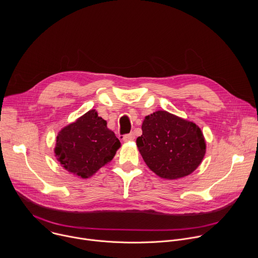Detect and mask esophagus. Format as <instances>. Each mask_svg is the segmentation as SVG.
Wrapping results in <instances>:
<instances>
[{
	"label": "esophagus",
	"instance_id": "1",
	"mask_svg": "<svg viewBox=\"0 0 258 258\" xmlns=\"http://www.w3.org/2000/svg\"><path fill=\"white\" fill-rule=\"evenodd\" d=\"M124 142H132L135 140V135L133 133L128 134V135H125L123 136V139H122Z\"/></svg>",
	"mask_w": 258,
	"mask_h": 258
}]
</instances>
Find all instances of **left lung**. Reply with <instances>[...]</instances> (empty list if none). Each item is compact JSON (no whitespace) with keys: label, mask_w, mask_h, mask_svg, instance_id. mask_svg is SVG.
Here are the masks:
<instances>
[{"label":"left lung","mask_w":258,"mask_h":258,"mask_svg":"<svg viewBox=\"0 0 258 258\" xmlns=\"http://www.w3.org/2000/svg\"><path fill=\"white\" fill-rule=\"evenodd\" d=\"M137 147L155 174L165 179H177L191 174L202 162L206 142L201 128L194 123L158 110L147 115Z\"/></svg>","instance_id":"8db88e82"}]
</instances>
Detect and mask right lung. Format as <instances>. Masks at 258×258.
<instances>
[{
	"label": "right lung",
	"instance_id": "add662e5",
	"mask_svg": "<svg viewBox=\"0 0 258 258\" xmlns=\"http://www.w3.org/2000/svg\"><path fill=\"white\" fill-rule=\"evenodd\" d=\"M120 146L106 120L92 109L58 133L54 152L68 172L89 178L113 159Z\"/></svg>",
	"mask_w": 258,
	"mask_h": 258
}]
</instances>
